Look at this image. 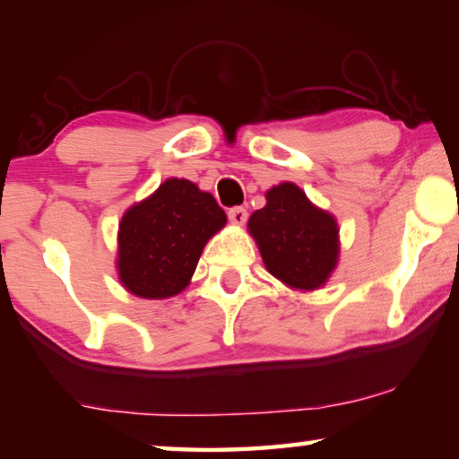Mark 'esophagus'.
<instances>
[{
  "label": "esophagus",
  "instance_id": "1",
  "mask_svg": "<svg viewBox=\"0 0 459 459\" xmlns=\"http://www.w3.org/2000/svg\"><path fill=\"white\" fill-rule=\"evenodd\" d=\"M247 208L243 206H232L229 211V221L232 224H245L247 222Z\"/></svg>",
  "mask_w": 459,
  "mask_h": 459
}]
</instances>
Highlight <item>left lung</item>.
I'll return each instance as SVG.
<instances>
[{
  "instance_id": "left-lung-1",
  "label": "left lung",
  "mask_w": 459,
  "mask_h": 459,
  "mask_svg": "<svg viewBox=\"0 0 459 459\" xmlns=\"http://www.w3.org/2000/svg\"><path fill=\"white\" fill-rule=\"evenodd\" d=\"M248 230L269 273L298 290H317L336 265V221L317 211L295 184L271 188L267 204L251 214Z\"/></svg>"
}]
</instances>
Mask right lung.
I'll use <instances>...</instances> for the list:
<instances>
[{
    "label": "right lung",
    "instance_id": "right-lung-1",
    "mask_svg": "<svg viewBox=\"0 0 459 459\" xmlns=\"http://www.w3.org/2000/svg\"><path fill=\"white\" fill-rule=\"evenodd\" d=\"M227 222L208 192L188 180H166L119 227V277L131 293L164 299L180 293L196 271L206 240Z\"/></svg>",
    "mask_w": 459,
    "mask_h": 459
}]
</instances>
